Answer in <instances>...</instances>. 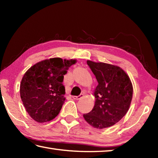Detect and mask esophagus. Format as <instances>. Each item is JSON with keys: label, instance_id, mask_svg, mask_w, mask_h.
I'll list each match as a JSON object with an SVG mask.
<instances>
[{"label": "esophagus", "instance_id": "esophagus-1", "mask_svg": "<svg viewBox=\"0 0 158 158\" xmlns=\"http://www.w3.org/2000/svg\"><path fill=\"white\" fill-rule=\"evenodd\" d=\"M83 96H84V95L81 94L78 96H73V98L74 99V100H79V99H81Z\"/></svg>", "mask_w": 158, "mask_h": 158}]
</instances>
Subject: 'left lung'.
<instances>
[{
    "mask_svg": "<svg viewBox=\"0 0 158 158\" xmlns=\"http://www.w3.org/2000/svg\"><path fill=\"white\" fill-rule=\"evenodd\" d=\"M97 79L94 107L84 118L97 129L111 127L121 121L130 108L133 88L130 77L120 67L87 60Z\"/></svg>",
    "mask_w": 158,
    "mask_h": 158,
    "instance_id": "left-lung-1",
    "label": "left lung"
}]
</instances>
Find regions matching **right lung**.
<instances>
[{
	"instance_id": "right-lung-1",
	"label": "right lung",
	"mask_w": 158,
	"mask_h": 158,
	"mask_svg": "<svg viewBox=\"0 0 158 158\" xmlns=\"http://www.w3.org/2000/svg\"><path fill=\"white\" fill-rule=\"evenodd\" d=\"M76 60L53 58L42 60L29 68L20 84L23 106L38 123L53 120L59 114L65 98L64 75Z\"/></svg>"
}]
</instances>
